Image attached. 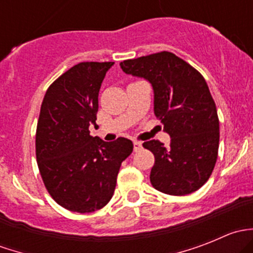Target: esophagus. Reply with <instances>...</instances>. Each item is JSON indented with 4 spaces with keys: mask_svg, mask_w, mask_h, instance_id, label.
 I'll return each mask as SVG.
<instances>
[{
    "mask_svg": "<svg viewBox=\"0 0 253 253\" xmlns=\"http://www.w3.org/2000/svg\"><path fill=\"white\" fill-rule=\"evenodd\" d=\"M133 145H134V152H138L139 149H142V143L139 141H134L133 142Z\"/></svg>",
    "mask_w": 253,
    "mask_h": 253,
    "instance_id": "obj_1",
    "label": "esophagus"
}]
</instances>
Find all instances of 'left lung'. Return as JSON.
Instances as JSON below:
<instances>
[{
	"label": "left lung",
	"mask_w": 253,
	"mask_h": 253,
	"mask_svg": "<svg viewBox=\"0 0 253 253\" xmlns=\"http://www.w3.org/2000/svg\"><path fill=\"white\" fill-rule=\"evenodd\" d=\"M128 75L143 77L154 89V114L171 141L143 143L154 154L150 182L170 196L195 192L211 177L218 159L219 119L206 79L169 51L120 63Z\"/></svg>",
	"instance_id": "obj_1"
}]
</instances>
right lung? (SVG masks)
Segmentation results:
<instances>
[{"instance_id": "obj_1", "label": "right lung", "mask_w": 253, "mask_h": 253, "mask_svg": "<svg viewBox=\"0 0 253 253\" xmlns=\"http://www.w3.org/2000/svg\"><path fill=\"white\" fill-rule=\"evenodd\" d=\"M114 62H81L47 88L35 134L38 167L47 192L63 208L91 213L109 203L121 163L133 143L119 137L104 142L89 134L98 96Z\"/></svg>"}]
</instances>
